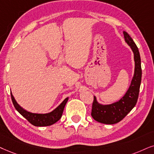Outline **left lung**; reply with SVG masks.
Returning <instances> with one entry per match:
<instances>
[{
	"instance_id": "1",
	"label": "left lung",
	"mask_w": 154,
	"mask_h": 154,
	"mask_svg": "<svg viewBox=\"0 0 154 154\" xmlns=\"http://www.w3.org/2000/svg\"><path fill=\"white\" fill-rule=\"evenodd\" d=\"M125 41L134 52L135 70L131 85L125 95L118 102L112 104L102 105L97 102L94 97L91 115L94 120L105 124H114L119 122L127 115L137 104L141 82V57L137 45L127 32L124 31Z\"/></svg>"
}]
</instances>
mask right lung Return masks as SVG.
<instances>
[{
  "mask_svg": "<svg viewBox=\"0 0 154 154\" xmlns=\"http://www.w3.org/2000/svg\"><path fill=\"white\" fill-rule=\"evenodd\" d=\"M11 100H12L15 109L20 113L23 117L26 119L31 124L35 126H47L56 123L61 118L64 108H65L66 103L68 100V97L66 98L55 109H54L51 112L48 113V114H35V113L29 112L28 111L23 109L16 102L12 93H11Z\"/></svg>",
  "mask_w": 154,
  "mask_h": 154,
  "instance_id": "obj_1",
  "label": "right lung"
}]
</instances>
